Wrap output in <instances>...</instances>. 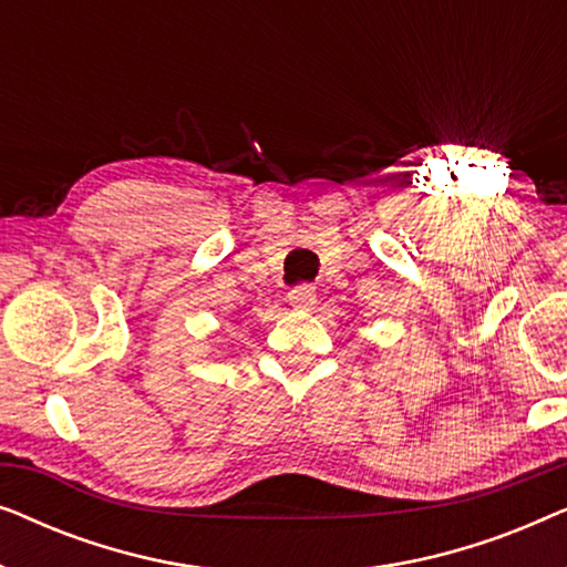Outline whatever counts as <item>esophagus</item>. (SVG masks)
Listing matches in <instances>:
<instances>
[{
    "instance_id": "1",
    "label": "esophagus",
    "mask_w": 567,
    "mask_h": 567,
    "mask_svg": "<svg viewBox=\"0 0 567 567\" xmlns=\"http://www.w3.org/2000/svg\"><path fill=\"white\" fill-rule=\"evenodd\" d=\"M289 301L297 309H312L317 305V291L312 284H301L289 293Z\"/></svg>"
}]
</instances>
